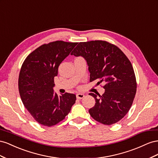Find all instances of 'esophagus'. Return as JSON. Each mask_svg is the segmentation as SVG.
I'll list each match as a JSON object with an SVG mask.
<instances>
[{"instance_id": "34e87169", "label": "esophagus", "mask_w": 158, "mask_h": 158, "mask_svg": "<svg viewBox=\"0 0 158 158\" xmlns=\"http://www.w3.org/2000/svg\"><path fill=\"white\" fill-rule=\"evenodd\" d=\"M76 97L78 99H82L85 97V94L82 93H77L76 94Z\"/></svg>"}]
</instances>
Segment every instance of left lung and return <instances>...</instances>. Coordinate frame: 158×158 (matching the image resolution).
<instances>
[{
    "mask_svg": "<svg viewBox=\"0 0 158 158\" xmlns=\"http://www.w3.org/2000/svg\"><path fill=\"white\" fill-rule=\"evenodd\" d=\"M86 60L90 82L104 81L102 95L89 93L95 105L89 110L92 118L100 123L111 125L118 123L128 113L136 93L134 71L127 56L115 45L102 40L79 42L71 52Z\"/></svg>",
    "mask_w": 158,
    "mask_h": 158,
    "instance_id": "8db88e82",
    "label": "left lung"
}]
</instances>
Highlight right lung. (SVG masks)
<instances>
[{
    "label": "right lung",
    "instance_id": "obj_1",
    "mask_svg": "<svg viewBox=\"0 0 158 158\" xmlns=\"http://www.w3.org/2000/svg\"><path fill=\"white\" fill-rule=\"evenodd\" d=\"M77 42L56 41L44 44L26 57L19 77L21 100L34 120L50 127L69 114L76 101L75 94L54 93V77L58 67L69 55Z\"/></svg>",
    "mask_w": 158,
    "mask_h": 158
}]
</instances>
